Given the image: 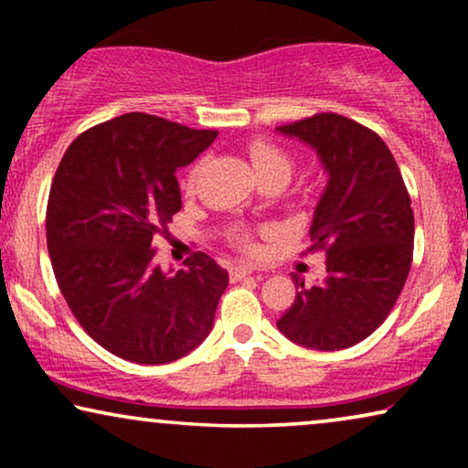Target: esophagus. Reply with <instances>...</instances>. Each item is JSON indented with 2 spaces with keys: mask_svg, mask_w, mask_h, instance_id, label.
Here are the masks:
<instances>
[{
  "mask_svg": "<svg viewBox=\"0 0 468 468\" xmlns=\"http://www.w3.org/2000/svg\"><path fill=\"white\" fill-rule=\"evenodd\" d=\"M251 272H253V266H249V264H236V266L229 268V277H232V281L245 279Z\"/></svg>",
  "mask_w": 468,
  "mask_h": 468,
  "instance_id": "34e87169",
  "label": "esophagus"
}]
</instances>
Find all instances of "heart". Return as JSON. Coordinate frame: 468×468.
Wrapping results in <instances>:
<instances>
[{"mask_svg":"<svg viewBox=\"0 0 468 468\" xmlns=\"http://www.w3.org/2000/svg\"><path fill=\"white\" fill-rule=\"evenodd\" d=\"M247 153H249V157H251V164H253V168H255V172H258L260 178H264L268 175H274V172H283V175L290 176L292 162H290V157H287V153L281 149V146L268 143V140H251V143H249V146H247ZM197 175H200V164L191 168L189 176H187V189L196 187ZM228 240L232 242L236 249H242V251H253V249H255L253 236L247 228H240V226L229 228Z\"/></svg>","mask_w":468,"mask_h":468,"instance_id":"heart-1","label":"heart"}]
</instances>
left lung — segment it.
<instances>
[{
	"label": "left lung",
	"mask_w": 468,
	"mask_h": 468,
	"mask_svg": "<svg viewBox=\"0 0 468 468\" xmlns=\"http://www.w3.org/2000/svg\"><path fill=\"white\" fill-rule=\"evenodd\" d=\"M317 151L328 187L315 208L311 247L325 253V279L293 277L296 298L277 325L309 349H347L394 309L413 261V208L399 164L379 133L336 112L281 125Z\"/></svg>",
	"instance_id": "obj_1"
}]
</instances>
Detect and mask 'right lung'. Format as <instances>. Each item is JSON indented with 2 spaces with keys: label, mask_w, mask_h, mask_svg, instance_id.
Instances as JSON below:
<instances>
[{
  "label": "right lung",
  "mask_w": 468,
  "mask_h": 468,
  "mask_svg": "<svg viewBox=\"0 0 468 468\" xmlns=\"http://www.w3.org/2000/svg\"><path fill=\"white\" fill-rule=\"evenodd\" d=\"M215 138L130 112L82 132L55 172L47 245L57 285L80 328L127 362H175L213 328L228 272L197 251L165 274L153 240L181 210L176 170Z\"/></svg>",
  "instance_id": "right-lung-1"
}]
</instances>
